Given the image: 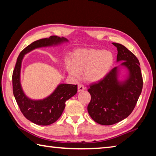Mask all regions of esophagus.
I'll use <instances>...</instances> for the list:
<instances>
[{
  "instance_id": "1",
  "label": "esophagus",
  "mask_w": 156,
  "mask_h": 156,
  "mask_svg": "<svg viewBox=\"0 0 156 156\" xmlns=\"http://www.w3.org/2000/svg\"><path fill=\"white\" fill-rule=\"evenodd\" d=\"M85 90V88L84 86L82 85V84L79 83L78 84V92H82Z\"/></svg>"
}]
</instances>
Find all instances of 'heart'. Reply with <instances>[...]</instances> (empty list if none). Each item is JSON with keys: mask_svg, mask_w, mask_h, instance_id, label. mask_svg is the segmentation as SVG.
<instances>
[{"mask_svg": "<svg viewBox=\"0 0 156 156\" xmlns=\"http://www.w3.org/2000/svg\"><path fill=\"white\" fill-rule=\"evenodd\" d=\"M114 61L113 53L102 49H80L72 60L68 59L66 69L74 79L80 78L83 73V80L88 83H97L108 75Z\"/></svg>", "mask_w": 156, "mask_h": 156, "instance_id": "obj_1", "label": "heart"}]
</instances>
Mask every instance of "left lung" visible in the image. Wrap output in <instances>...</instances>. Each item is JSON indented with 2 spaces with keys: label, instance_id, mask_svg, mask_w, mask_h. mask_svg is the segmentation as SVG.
<instances>
[{
  "label": "left lung",
  "instance_id": "obj_1",
  "mask_svg": "<svg viewBox=\"0 0 156 156\" xmlns=\"http://www.w3.org/2000/svg\"><path fill=\"white\" fill-rule=\"evenodd\" d=\"M117 48L116 62H121L99 82L90 86L91 101L89 115L100 125H111L126 119L135 108L143 89L140 63L125 46L113 42ZM126 70L123 78L121 70Z\"/></svg>",
  "mask_w": 156,
  "mask_h": 156
}]
</instances>
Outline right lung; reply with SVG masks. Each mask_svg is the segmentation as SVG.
<instances>
[{
    "label": "right lung",
    "instance_id": "add662e5",
    "mask_svg": "<svg viewBox=\"0 0 156 156\" xmlns=\"http://www.w3.org/2000/svg\"><path fill=\"white\" fill-rule=\"evenodd\" d=\"M68 42L66 38L56 35L35 41L21 52L16 61L12 75L13 95L23 115L36 125H49L55 122L64 110L66 101L76 94L77 85L60 83L46 98L38 100L32 99L27 96L22 88V62L24 55L34 49L56 46Z\"/></svg>",
    "mask_w": 156,
    "mask_h": 156
}]
</instances>
